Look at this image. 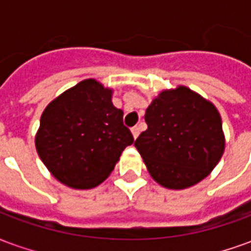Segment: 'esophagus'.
Listing matches in <instances>:
<instances>
[{"label":"esophagus","instance_id":"1","mask_svg":"<svg viewBox=\"0 0 251 251\" xmlns=\"http://www.w3.org/2000/svg\"><path fill=\"white\" fill-rule=\"evenodd\" d=\"M131 134H133L134 138H137L138 134H140V126H134V127H131Z\"/></svg>","mask_w":251,"mask_h":251}]
</instances>
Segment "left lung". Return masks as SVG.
<instances>
[{
    "label": "left lung",
    "instance_id": "1",
    "mask_svg": "<svg viewBox=\"0 0 251 251\" xmlns=\"http://www.w3.org/2000/svg\"><path fill=\"white\" fill-rule=\"evenodd\" d=\"M145 122L148 129L134 147L158 184L187 188L219 163L225 151L221 115L192 90L163 91L147 109Z\"/></svg>",
    "mask_w": 251,
    "mask_h": 251
}]
</instances>
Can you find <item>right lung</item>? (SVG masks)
Instances as JSON below:
<instances>
[{"label": "right lung", "mask_w": 251, "mask_h": 251, "mask_svg": "<svg viewBox=\"0 0 251 251\" xmlns=\"http://www.w3.org/2000/svg\"><path fill=\"white\" fill-rule=\"evenodd\" d=\"M133 141L124 111L111 103V90L87 79L47 106L36 149L59 181L83 189L102 183Z\"/></svg>", "instance_id": "add662e5"}]
</instances>
